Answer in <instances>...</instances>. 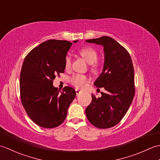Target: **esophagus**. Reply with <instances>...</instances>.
<instances>
[{
  "mask_svg": "<svg viewBox=\"0 0 160 160\" xmlns=\"http://www.w3.org/2000/svg\"><path fill=\"white\" fill-rule=\"evenodd\" d=\"M81 92H82V91H81L80 90H79V89H76V94H77V96H78V95L80 94Z\"/></svg>",
  "mask_w": 160,
  "mask_h": 160,
  "instance_id": "1",
  "label": "esophagus"
}]
</instances>
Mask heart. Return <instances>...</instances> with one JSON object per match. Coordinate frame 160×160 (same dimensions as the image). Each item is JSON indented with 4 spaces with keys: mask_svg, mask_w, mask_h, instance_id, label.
Masks as SVG:
<instances>
[{
    "mask_svg": "<svg viewBox=\"0 0 160 160\" xmlns=\"http://www.w3.org/2000/svg\"><path fill=\"white\" fill-rule=\"evenodd\" d=\"M79 54L87 62L91 64V69L96 72L99 67V64L96 62L98 53L93 49L90 47H84L79 50ZM71 66V58L69 56L65 58V67L69 68ZM71 83L77 88H83L88 82V78L82 74L74 75L70 79Z\"/></svg>",
    "mask_w": 160,
    "mask_h": 160,
    "instance_id": "heart-1",
    "label": "heart"
}]
</instances>
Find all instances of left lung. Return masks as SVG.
Listing matches in <instances>:
<instances>
[{"instance_id":"1","label":"left lung","mask_w":160,"mask_h":160,"mask_svg":"<svg viewBox=\"0 0 160 160\" xmlns=\"http://www.w3.org/2000/svg\"><path fill=\"white\" fill-rule=\"evenodd\" d=\"M104 47L102 72L95 81L104 93L92 100L86 108V115L91 124L99 128L114 127L124 118L135 94L134 69L131 56L124 47L108 36L86 40Z\"/></svg>"}]
</instances>
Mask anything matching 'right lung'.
Returning <instances> with one entry per match:
<instances>
[{"instance_id": "obj_1", "label": "right lung", "mask_w": 160, "mask_h": 160, "mask_svg": "<svg viewBox=\"0 0 160 160\" xmlns=\"http://www.w3.org/2000/svg\"><path fill=\"white\" fill-rule=\"evenodd\" d=\"M71 45L67 40H47L24 60L20 76V99L30 119L39 127L52 128L62 124L76 96L73 88L65 87L60 91L53 85L56 75L64 72L65 58Z\"/></svg>"}]
</instances>
